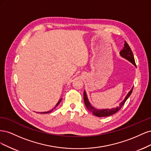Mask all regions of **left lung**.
Wrapping results in <instances>:
<instances>
[{
	"mask_svg": "<svg viewBox=\"0 0 151 151\" xmlns=\"http://www.w3.org/2000/svg\"><path fill=\"white\" fill-rule=\"evenodd\" d=\"M120 54L122 57L127 59V60H129V62H130L132 63V64H134L136 67V64H135V59H134L133 53H132V50L130 48L129 45H128V43L126 42H125L124 47H123V48L120 51ZM132 90H133V88H132V89L129 91V93L127 94V95L126 96V97L125 98V99H123V101H122L120 103L119 106L116 107V108H111V109H96L95 108H94L93 106H91V104H90L89 100L88 99V96H87V94L86 93L85 91H84V103H85L86 108H88V110L92 113L94 115L98 116V117L108 116L113 115V114H115V113H116L117 111L120 110L121 108L123 106V105L125 104V101H127V99L129 98L130 94H132Z\"/></svg>",
	"mask_w": 151,
	"mask_h": 151,
	"instance_id": "obj_1",
	"label": "left lung"
}]
</instances>
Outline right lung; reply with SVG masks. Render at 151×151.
Returning a JSON list of instances; mask_svg holds the SVG:
<instances>
[{"mask_svg":"<svg viewBox=\"0 0 151 151\" xmlns=\"http://www.w3.org/2000/svg\"><path fill=\"white\" fill-rule=\"evenodd\" d=\"M62 101V98L60 99V100H59V101H58V103H57V104H56V106H55L52 109V110H50V111H46V112H42V113H50V112H52V111H53V109H55V108H56V107L58 106V105L59 104H60V101Z\"/></svg>","mask_w":151,"mask_h":151,"instance_id":"obj_1","label":"right lung"}]
</instances>
